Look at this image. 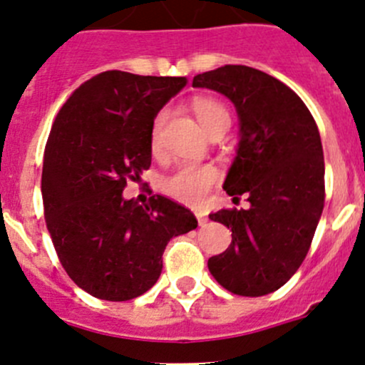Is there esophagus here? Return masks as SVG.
Wrapping results in <instances>:
<instances>
[{
    "label": "esophagus",
    "instance_id": "1",
    "mask_svg": "<svg viewBox=\"0 0 365 365\" xmlns=\"http://www.w3.org/2000/svg\"><path fill=\"white\" fill-rule=\"evenodd\" d=\"M196 217H197V222H200V226H203V224L208 222V217L203 215L201 212H196Z\"/></svg>",
    "mask_w": 365,
    "mask_h": 365
}]
</instances>
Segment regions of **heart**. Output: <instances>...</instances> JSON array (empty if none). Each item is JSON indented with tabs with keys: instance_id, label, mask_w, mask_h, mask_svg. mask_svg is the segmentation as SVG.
Segmentation results:
<instances>
[{
	"instance_id": "obj_1",
	"label": "heart",
	"mask_w": 365,
	"mask_h": 365,
	"mask_svg": "<svg viewBox=\"0 0 365 365\" xmlns=\"http://www.w3.org/2000/svg\"><path fill=\"white\" fill-rule=\"evenodd\" d=\"M194 114L201 127L212 135L213 132H226L231 125V114L220 102L213 98H196L192 102ZM168 121V111H160L155 116L150 130V148L153 153H160L164 146V127ZM219 178V173L208 164H185L176 169L165 178L164 189L169 196L182 203L200 205L203 203L208 190Z\"/></svg>"
}]
</instances>
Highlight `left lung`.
<instances>
[{"mask_svg":"<svg viewBox=\"0 0 365 365\" xmlns=\"http://www.w3.org/2000/svg\"><path fill=\"white\" fill-rule=\"evenodd\" d=\"M192 86L219 91L237 108L240 143L224 190L249 201L247 210L210 215L231 227L230 247L210 257V272L235 295L277 292L307 256L325 205L318 125L292 88L245 65L197 73Z\"/></svg>","mask_w":365,"mask_h":365,"instance_id":"1","label":"left lung"}]
</instances>
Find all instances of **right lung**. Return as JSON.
<instances>
[{
	"label": "right lung",
	"instance_id": "add662e5",
	"mask_svg": "<svg viewBox=\"0 0 365 365\" xmlns=\"http://www.w3.org/2000/svg\"><path fill=\"white\" fill-rule=\"evenodd\" d=\"M185 77L108 70L81 84L58 113L42 168L43 215L68 277L102 300L148 292L173 237L196 230L194 213L153 194L125 200L128 180L152 165L150 130Z\"/></svg>",
	"mask_w": 365,
	"mask_h": 365
}]
</instances>
